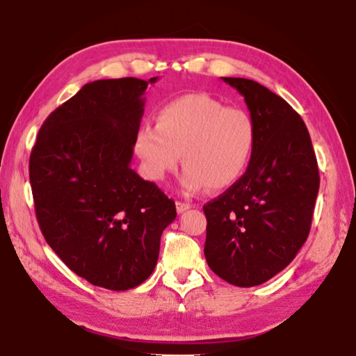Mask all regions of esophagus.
Returning <instances> with one entry per match:
<instances>
[{
  "label": "esophagus",
  "instance_id": "34e87169",
  "mask_svg": "<svg viewBox=\"0 0 356 356\" xmlns=\"http://www.w3.org/2000/svg\"><path fill=\"white\" fill-rule=\"evenodd\" d=\"M190 207H191V206H190L188 202H180V201H177V202H176V209H177V212H179V213H184L185 210H188Z\"/></svg>",
  "mask_w": 356,
  "mask_h": 356
}]
</instances>
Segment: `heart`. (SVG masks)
I'll list each match as a JSON object with an SVG mask.
<instances>
[{
  "mask_svg": "<svg viewBox=\"0 0 356 356\" xmlns=\"http://www.w3.org/2000/svg\"><path fill=\"white\" fill-rule=\"evenodd\" d=\"M256 130L250 114L225 106L207 94H186L166 104L156 125H143L136 155L150 180L161 182L176 171L182 154V188L195 193L222 190L243 176L254 150Z\"/></svg>",
  "mask_w": 356,
  "mask_h": 356,
  "instance_id": "1",
  "label": "heart"
}]
</instances>
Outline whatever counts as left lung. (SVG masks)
<instances>
[{
  "mask_svg": "<svg viewBox=\"0 0 356 356\" xmlns=\"http://www.w3.org/2000/svg\"><path fill=\"white\" fill-rule=\"evenodd\" d=\"M222 81L245 97L256 143L243 176L204 206V254L221 280L252 287L284 270L306 242L321 177L309 131L284 99L246 78Z\"/></svg>",
  "mask_w": 356,
  "mask_h": 356,
  "instance_id": "1",
  "label": "left lung"
}]
</instances>
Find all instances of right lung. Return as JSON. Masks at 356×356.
<instances>
[{"instance_id":"add662e5","label":"right lung","mask_w":356,"mask_h":356,"mask_svg":"<svg viewBox=\"0 0 356 356\" xmlns=\"http://www.w3.org/2000/svg\"><path fill=\"white\" fill-rule=\"evenodd\" d=\"M149 81L97 80L45 119L29 156L47 243L94 286L129 291L152 275L176 204L131 170Z\"/></svg>"}]
</instances>
